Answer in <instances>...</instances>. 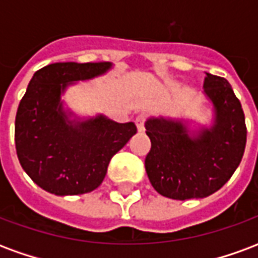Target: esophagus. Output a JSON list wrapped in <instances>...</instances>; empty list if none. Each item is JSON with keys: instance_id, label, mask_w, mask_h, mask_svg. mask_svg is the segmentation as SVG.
<instances>
[{"instance_id": "obj_1", "label": "esophagus", "mask_w": 258, "mask_h": 258, "mask_svg": "<svg viewBox=\"0 0 258 258\" xmlns=\"http://www.w3.org/2000/svg\"><path fill=\"white\" fill-rule=\"evenodd\" d=\"M135 124H137V128L140 133H144L145 131V116L144 114H140L137 120H135Z\"/></svg>"}]
</instances>
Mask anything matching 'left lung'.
<instances>
[{
	"label": "left lung",
	"instance_id": "left-lung-1",
	"mask_svg": "<svg viewBox=\"0 0 258 258\" xmlns=\"http://www.w3.org/2000/svg\"><path fill=\"white\" fill-rule=\"evenodd\" d=\"M203 94L210 101L213 120L149 117L145 121L151 151L145 168L152 186L175 200L210 196L232 177L246 146L243 109L227 80L206 73Z\"/></svg>",
	"mask_w": 258,
	"mask_h": 258
}]
</instances>
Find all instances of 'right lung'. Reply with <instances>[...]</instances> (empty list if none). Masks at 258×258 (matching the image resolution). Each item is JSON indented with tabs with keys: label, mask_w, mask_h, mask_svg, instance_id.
<instances>
[{
	"label": "right lung",
	"mask_w": 258,
	"mask_h": 258,
	"mask_svg": "<svg viewBox=\"0 0 258 258\" xmlns=\"http://www.w3.org/2000/svg\"><path fill=\"white\" fill-rule=\"evenodd\" d=\"M110 62H58L37 70L18 107L15 144L20 166L40 188L58 196L96 189L109 162L135 135L134 123L103 114L79 117L62 95L77 81L95 79Z\"/></svg>",
	"instance_id": "obj_1"
}]
</instances>
